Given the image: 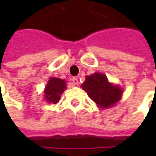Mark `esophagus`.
<instances>
[{"instance_id":"obj_1","label":"esophagus","mask_w":156,"mask_h":156,"mask_svg":"<svg viewBox=\"0 0 156 156\" xmlns=\"http://www.w3.org/2000/svg\"><path fill=\"white\" fill-rule=\"evenodd\" d=\"M72 83H73V85H78L79 84V81H78V79L77 78H72Z\"/></svg>"}]
</instances>
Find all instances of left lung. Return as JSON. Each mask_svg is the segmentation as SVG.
<instances>
[{"instance_id":"left-lung-1","label":"left lung","mask_w":156,"mask_h":156,"mask_svg":"<svg viewBox=\"0 0 156 156\" xmlns=\"http://www.w3.org/2000/svg\"><path fill=\"white\" fill-rule=\"evenodd\" d=\"M81 87L89 98L102 108L115 105L122 97V90L108 82L107 76L100 73L86 77Z\"/></svg>"}]
</instances>
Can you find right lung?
Masks as SVG:
<instances>
[{
	"mask_svg": "<svg viewBox=\"0 0 156 156\" xmlns=\"http://www.w3.org/2000/svg\"><path fill=\"white\" fill-rule=\"evenodd\" d=\"M66 89V82L60 78H50L45 89V98L47 101L56 104L61 98V94Z\"/></svg>",
	"mask_w": 156,
	"mask_h": 156,
	"instance_id": "obj_1",
	"label": "right lung"
}]
</instances>
